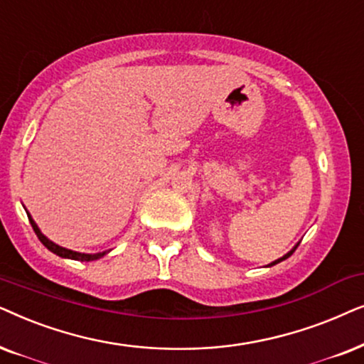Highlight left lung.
I'll list each match as a JSON object with an SVG mask.
<instances>
[{"instance_id": "obj_1", "label": "left lung", "mask_w": 364, "mask_h": 364, "mask_svg": "<svg viewBox=\"0 0 364 364\" xmlns=\"http://www.w3.org/2000/svg\"><path fill=\"white\" fill-rule=\"evenodd\" d=\"M296 248H298V246H294V250H296ZM294 250H291V251H289V253H288V255H284V256H283V258L276 259V261H274V263H271L269 266H273V264H276V263H279V261H283V259H287V258H289V256H291V255L294 253Z\"/></svg>"}]
</instances>
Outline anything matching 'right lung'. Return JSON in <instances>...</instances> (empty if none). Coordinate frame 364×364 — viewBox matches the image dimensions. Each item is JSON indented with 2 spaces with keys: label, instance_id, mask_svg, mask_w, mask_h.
I'll use <instances>...</instances> for the list:
<instances>
[{
  "label": "right lung",
  "instance_id": "1",
  "mask_svg": "<svg viewBox=\"0 0 364 364\" xmlns=\"http://www.w3.org/2000/svg\"><path fill=\"white\" fill-rule=\"evenodd\" d=\"M28 218H30V223H31L33 230H35V232H36L38 240H40L41 243L45 245L48 250L53 251V253L58 255V256H61V258H70V259H76V261H93V259H98V258H101V256H105V255H106V253H98V255H85V253H76V251H71V250L61 248V246H58V245L53 243V241L48 240L46 236L43 235V232H41L40 230H38L36 223L31 220V216H30V215H28Z\"/></svg>",
  "mask_w": 364,
  "mask_h": 364
}]
</instances>
